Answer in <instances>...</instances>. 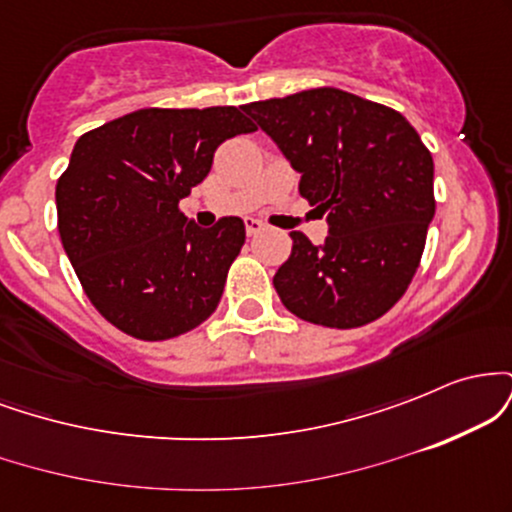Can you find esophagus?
Instances as JSON below:
<instances>
[{
    "instance_id": "obj_1",
    "label": "esophagus",
    "mask_w": 512,
    "mask_h": 512,
    "mask_svg": "<svg viewBox=\"0 0 512 512\" xmlns=\"http://www.w3.org/2000/svg\"><path fill=\"white\" fill-rule=\"evenodd\" d=\"M245 231H248V236H257V233L264 231V223L250 216V219H245Z\"/></svg>"
}]
</instances>
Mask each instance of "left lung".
Listing matches in <instances>:
<instances>
[{"label": "left lung", "mask_w": 512, "mask_h": 512, "mask_svg": "<svg viewBox=\"0 0 512 512\" xmlns=\"http://www.w3.org/2000/svg\"><path fill=\"white\" fill-rule=\"evenodd\" d=\"M245 110L301 173L298 192L330 226L322 245L291 233V257L274 274L281 303L337 330L378 320L404 296L424 255L436 214L431 151L397 110L342 88Z\"/></svg>", "instance_id": "1"}]
</instances>
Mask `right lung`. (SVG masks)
Instances as JSON below:
<instances>
[{
	"instance_id": "add662e5",
	"label": "right lung",
	"mask_w": 512,
	"mask_h": 512,
	"mask_svg": "<svg viewBox=\"0 0 512 512\" xmlns=\"http://www.w3.org/2000/svg\"><path fill=\"white\" fill-rule=\"evenodd\" d=\"M255 125L233 105L144 108L91 129L57 180V228L88 301L144 342L195 330L221 301L245 223L199 228L178 209L214 151Z\"/></svg>"
}]
</instances>
